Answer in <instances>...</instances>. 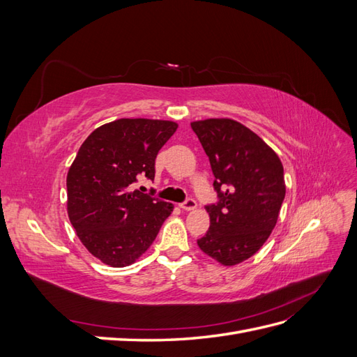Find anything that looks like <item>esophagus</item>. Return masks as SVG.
<instances>
[{
    "instance_id": "esophagus-1",
    "label": "esophagus",
    "mask_w": 357,
    "mask_h": 357,
    "mask_svg": "<svg viewBox=\"0 0 357 357\" xmlns=\"http://www.w3.org/2000/svg\"><path fill=\"white\" fill-rule=\"evenodd\" d=\"M180 208L185 210V211H190V210H195L197 208V201L193 198H188L185 202L180 204Z\"/></svg>"
}]
</instances>
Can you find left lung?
Returning <instances> with one entry per match:
<instances>
[{
	"label": "left lung",
	"instance_id": "1",
	"mask_svg": "<svg viewBox=\"0 0 357 357\" xmlns=\"http://www.w3.org/2000/svg\"><path fill=\"white\" fill-rule=\"evenodd\" d=\"M210 159L219 202L207 205L210 228L201 250L225 266L252 257L275 228L286 195L283 164L274 150L232 119L190 123Z\"/></svg>",
	"mask_w": 357,
	"mask_h": 357
}]
</instances>
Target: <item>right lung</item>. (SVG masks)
<instances>
[{
	"mask_svg": "<svg viewBox=\"0 0 357 357\" xmlns=\"http://www.w3.org/2000/svg\"><path fill=\"white\" fill-rule=\"evenodd\" d=\"M177 128L158 119H117L80 146L67 174V211L82 244L102 264H134L174 208L132 188L142 176L155 178L156 155Z\"/></svg>",
	"mask_w": 357,
	"mask_h": 357,
	"instance_id": "1",
	"label": "right lung"
}]
</instances>
